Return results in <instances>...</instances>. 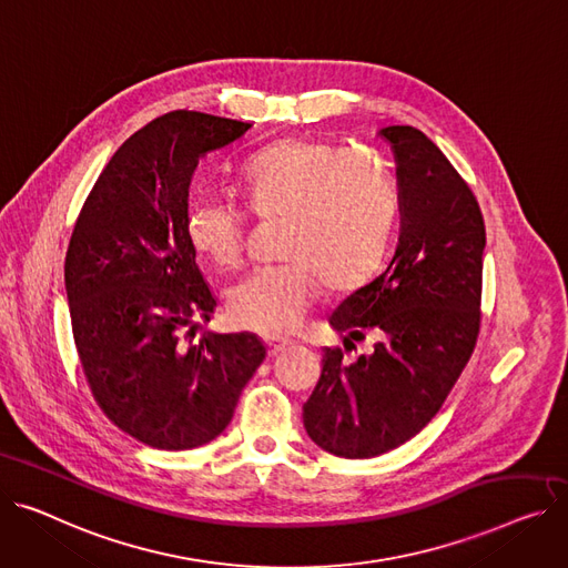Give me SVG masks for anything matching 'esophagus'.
<instances>
[{
    "label": "esophagus",
    "instance_id": "esophagus-1",
    "mask_svg": "<svg viewBox=\"0 0 568 568\" xmlns=\"http://www.w3.org/2000/svg\"><path fill=\"white\" fill-rule=\"evenodd\" d=\"M264 345H267L270 358H274V356H278L283 349H287L292 343H290V339H285V337H267V339H264Z\"/></svg>",
    "mask_w": 568,
    "mask_h": 568
}]
</instances>
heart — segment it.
<instances>
[{"instance_id": "obj_1", "label": "heart", "mask_w": 568, "mask_h": 568, "mask_svg": "<svg viewBox=\"0 0 568 568\" xmlns=\"http://www.w3.org/2000/svg\"><path fill=\"white\" fill-rule=\"evenodd\" d=\"M242 192L260 219H287L285 257L229 292L237 326L283 335L301 326L322 290L352 287L379 264L397 210L388 173L343 145L290 139L262 150L242 171ZM186 240L216 267H235L246 219L223 199H196L184 216Z\"/></svg>"}]
</instances>
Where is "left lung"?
Returning a JSON list of instances; mask_svg holds the SVG:
<instances>
[{
	"label": "left lung",
	"mask_w": 568,
	"mask_h": 568,
	"mask_svg": "<svg viewBox=\"0 0 568 568\" xmlns=\"http://www.w3.org/2000/svg\"><path fill=\"white\" fill-rule=\"evenodd\" d=\"M395 153L399 240L382 276L339 301L328 324L372 354L354 363L324 349L322 376L304 404L315 445L345 459L379 457L438 413L479 333L486 231L470 186L440 148L410 125L379 130Z\"/></svg>",
	"instance_id": "1"
}]
</instances>
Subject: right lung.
Instances as JSON below:
<instances>
[{
    "label": "right lung",
    "mask_w": 568,
    "mask_h": 568,
    "mask_svg": "<svg viewBox=\"0 0 568 568\" xmlns=\"http://www.w3.org/2000/svg\"><path fill=\"white\" fill-rule=\"evenodd\" d=\"M251 125L171 111L134 132L102 169L65 253V296L87 382L106 418L158 449L216 438L267 347L255 333H207L216 298L184 216L212 150Z\"/></svg>",
    "instance_id": "1"
}]
</instances>
